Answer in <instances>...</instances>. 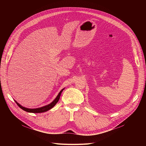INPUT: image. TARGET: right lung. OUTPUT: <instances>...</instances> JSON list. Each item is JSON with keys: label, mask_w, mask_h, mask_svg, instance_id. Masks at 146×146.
<instances>
[{"label": "right lung", "mask_w": 146, "mask_h": 146, "mask_svg": "<svg viewBox=\"0 0 146 146\" xmlns=\"http://www.w3.org/2000/svg\"><path fill=\"white\" fill-rule=\"evenodd\" d=\"M64 89H63L62 90H61L59 94H58V95L57 96V97L56 98V99L54 100L51 103H50V104L47 105H45V106H44L42 107H41V108H34V109H30V108H25V107H24L22 106V105H21L19 104H18L16 101H15V102L17 103V104L18 105V106L19 107V108H21L22 110H23L24 111H26V112H32V113H41V112H46L47 111L50 110H51L52 108H53L54 106L56 105V104L58 102L59 99H60V95L61 94V92H62L63 90Z\"/></svg>", "instance_id": "add662e5"}]
</instances>
